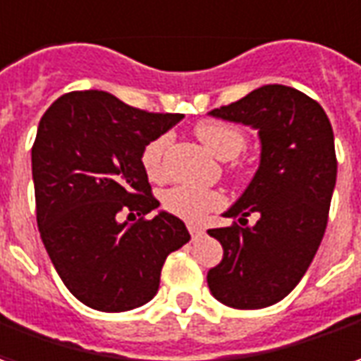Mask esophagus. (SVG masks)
<instances>
[{"mask_svg": "<svg viewBox=\"0 0 361 361\" xmlns=\"http://www.w3.org/2000/svg\"><path fill=\"white\" fill-rule=\"evenodd\" d=\"M203 228L201 226H197V224H189V234H191V238L195 240V238H199V236H203Z\"/></svg>", "mask_w": 361, "mask_h": 361, "instance_id": "34e87169", "label": "esophagus"}]
</instances>
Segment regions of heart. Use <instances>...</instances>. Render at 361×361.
Returning <instances> with one entry per match:
<instances>
[{"instance_id":"1","label":"heart","mask_w":361,"mask_h":361,"mask_svg":"<svg viewBox=\"0 0 361 361\" xmlns=\"http://www.w3.org/2000/svg\"><path fill=\"white\" fill-rule=\"evenodd\" d=\"M195 133L199 140L219 158H234L236 154H240V150L246 146L244 133L226 123L205 121V123H199ZM166 145H168V137L160 135L148 140L140 152V164L145 168L146 176L152 180L162 176V156ZM223 203V193H219L215 189L195 188V185H176L162 195L164 209L188 223H201L211 211L219 209Z\"/></svg>"}]
</instances>
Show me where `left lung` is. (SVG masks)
<instances>
[{
    "mask_svg": "<svg viewBox=\"0 0 361 361\" xmlns=\"http://www.w3.org/2000/svg\"><path fill=\"white\" fill-rule=\"evenodd\" d=\"M209 115L256 128L262 152L250 185L224 213L240 224L209 231L224 254L207 283L226 307L264 309L293 291L321 246L336 185L334 133L319 103L279 84Z\"/></svg>",
    "mask_w": 361,
    "mask_h": 361,
    "instance_id": "8db88e82",
    "label": "left lung"
}]
</instances>
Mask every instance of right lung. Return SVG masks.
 Instances as JSON below:
<instances>
[{"mask_svg": "<svg viewBox=\"0 0 361 361\" xmlns=\"http://www.w3.org/2000/svg\"><path fill=\"white\" fill-rule=\"evenodd\" d=\"M180 113H146L97 90L58 97L32 145L40 238L70 293L103 312L148 303L168 254L189 242L183 221L160 211L140 164L148 140ZM139 216L137 224L120 215Z\"/></svg>", "mask_w": 361, "mask_h": 361, "instance_id": "add662e5", "label": "right lung"}]
</instances>
